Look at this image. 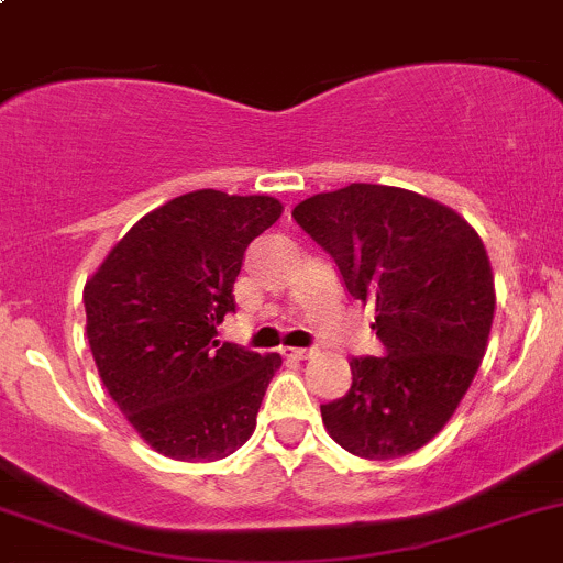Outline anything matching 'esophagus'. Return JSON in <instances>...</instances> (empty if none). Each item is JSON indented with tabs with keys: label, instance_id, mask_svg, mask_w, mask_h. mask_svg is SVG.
<instances>
[{
	"label": "esophagus",
	"instance_id": "1",
	"mask_svg": "<svg viewBox=\"0 0 563 563\" xmlns=\"http://www.w3.org/2000/svg\"><path fill=\"white\" fill-rule=\"evenodd\" d=\"M280 354L286 356V360H308V356H313V351L310 349H280Z\"/></svg>",
	"mask_w": 563,
	"mask_h": 563
}]
</instances>
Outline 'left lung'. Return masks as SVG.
I'll return each instance as SVG.
<instances>
[{
	"instance_id": "left-lung-1",
	"label": "left lung",
	"mask_w": 563,
	"mask_h": 563,
	"mask_svg": "<svg viewBox=\"0 0 563 563\" xmlns=\"http://www.w3.org/2000/svg\"><path fill=\"white\" fill-rule=\"evenodd\" d=\"M354 299L376 308L384 356L351 360V389L321 406L351 455L391 460L428 444L485 356L496 288L479 234L455 209L402 187L354 181L294 207Z\"/></svg>"
}]
</instances>
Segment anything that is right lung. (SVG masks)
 I'll return each instance as SVG.
<instances>
[{"label": "right lung", "instance_id": "obj_1", "mask_svg": "<svg viewBox=\"0 0 563 563\" xmlns=\"http://www.w3.org/2000/svg\"><path fill=\"white\" fill-rule=\"evenodd\" d=\"M272 196L196 190L144 214L84 286L87 338L108 395L174 460H220L253 435L283 365L220 343L250 242L277 223Z\"/></svg>", "mask_w": 563, "mask_h": 563}]
</instances>
